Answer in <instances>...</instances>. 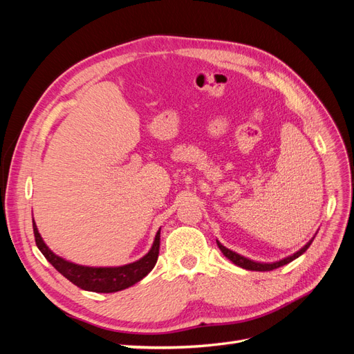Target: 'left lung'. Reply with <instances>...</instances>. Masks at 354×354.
Returning a JSON list of instances; mask_svg holds the SVG:
<instances>
[{
    "mask_svg": "<svg viewBox=\"0 0 354 354\" xmlns=\"http://www.w3.org/2000/svg\"><path fill=\"white\" fill-rule=\"evenodd\" d=\"M313 239H315V236L312 238V241H308V242L303 246L301 250H298V251L294 252L292 255L285 257V259H282V260H279V261H274V263H259V261H254V260L246 259V257H243V255H241V254H238V252H234V251L226 248V246L221 245L218 241H217V245H218L220 251L224 254V257H227V259H229L232 263H234L236 266L242 267V269L255 270V272H270V270H273V269H277V267L285 266V264H288V263L294 261L295 259H298L299 255L304 254V252L307 251V248L310 246V243L313 242Z\"/></svg>",
    "mask_w": 354,
    "mask_h": 354,
    "instance_id": "8db88e82",
    "label": "left lung"
}]
</instances>
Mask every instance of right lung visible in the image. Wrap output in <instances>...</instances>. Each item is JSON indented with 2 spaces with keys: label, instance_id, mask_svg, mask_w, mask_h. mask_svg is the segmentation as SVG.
I'll use <instances>...</instances> for the list:
<instances>
[{
  "label": "right lung",
  "instance_id": "1",
  "mask_svg": "<svg viewBox=\"0 0 354 354\" xmlns=\"http://www.w3.org/2000/svg\"><path fill=\"white\" fill-rule=\"evenodd\" d=\"M32 226H34L37 246L42 252V255L46 257L48 263L55 267L59 273L65 276L73 285L84 289V291L104 294L122 291V289H127L133 286L134 283L140 282L143 277L153 269L158 260L160 229L156 232L152 248L149 250V252L143 255L140 260L118 267H88L71 263L56 255L46 245V242L42 241L34 218H32Z\"/></svg>",
  "mask_w": 354,
  "mask_h": 354
}]
</instances>
